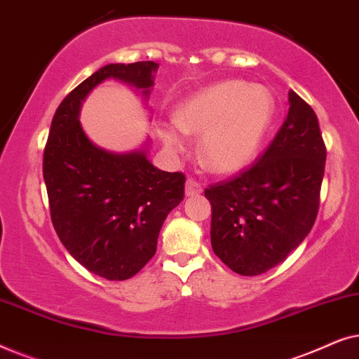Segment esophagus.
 <instances>
[{"label":"esophagus","instance_id":"1","mask_svg":"<svg viewBox=\"0 0 359 359\" xmlns=\"http://www.w3.org/2000/svg\"><path fill=\"white\" fill-rule=\"evenodd\" d=\"M201 191H203V186H201L199 181H196L193 178L186 180V188H184L186 196H196L199 194Z\"/></svg>","mask_w":359,"mask_h":359}]
</instances>
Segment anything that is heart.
<instances>
[{
  "label": "heart",
  "mask_w": 359,
  "mask_h": 359,
  "mask_svg": "<svg viewBox=\"0 0 359 359\" xmlns=\"http://www.w3.org/2000/svg\"><path fill=\"white\" fill-rule=\"evenodd\" d=\"M274 114L266 90L238 80L215 83L176 106L173 121L184 134L201 135L199 161L214 173H237L257 156ZM165 147L173 154L186 149L173 127L160 129Z\"/></svg>",
  "instance_id": "b5f03b06"
}]
</instances>
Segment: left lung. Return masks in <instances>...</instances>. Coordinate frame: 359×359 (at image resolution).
I'll return each instance as SVG.
<instances>
[{
    "instance_id": "1",
    "label": "left lung",
    "mask_w": 359,
    "mask_h": 359,
    "mask_svg": "<svg viewBox=\"0 0 359 359\" xmlns=\"http://www.w3.org/2000/svg\"><path fill=\"white\" fill-rule=\"evenodd\" d=\"M327 149L316 112L289 91L281 129L259 160L237 176L210 184V243L242 276L276 266L302 243L316 222Z\"/></svg>"
}]
</instances>
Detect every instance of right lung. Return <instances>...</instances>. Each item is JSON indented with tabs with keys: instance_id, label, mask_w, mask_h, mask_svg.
Masks as SVG:
<instances>
[{
	"instance_id": "right-lung-1",
	"label": "right lung",
	"mask_w": 359,
	"mask_h": 359,
	"mask_svg": "<svg viewBox=\"0 0 359 359\" xmlns=\"http://www.w3.org/2000/svg\"><path fill=\"white\" fill-rule=\"evenodd\" d=\"M155 62L111 63L68 93L53 114L43 149V181L53 229L88 271L124 281L156 252L166 215L184 198V175L155 168L145 150L111 154L88 139L78 121L81 102L107 78L149 96Z\"/></svg>"
}]
</instances>
